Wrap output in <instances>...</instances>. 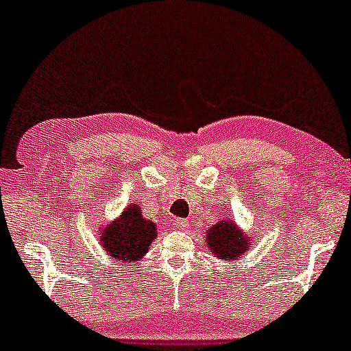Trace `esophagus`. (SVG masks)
<instances>
[{"label": "esophagus", "mask_w": 351, "mask_h": 351, "mask_svg": "<svg viewBox=\"0 0 351 351\" xmlns=\"http://www.w3.org/2000/svg\"><path fill=\"white\" fill-rule=\"evenodd\" d=\"M174 225L177 228H180V230H189L190 227H189V222H186L185 219H176L174 220Z\"/></svg>", "instance_id": "1"}]
</instances>
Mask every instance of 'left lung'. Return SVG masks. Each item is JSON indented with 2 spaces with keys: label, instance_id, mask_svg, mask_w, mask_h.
I'll use <instances>...</instances> for the list:
<instances>
[{
  "label": "left lung",
  "instance_id": "obj_1",
  "mask_svg": "<svg viewBox=\"0 0 351 351\" xmlns=\"http://www.w3.org/2000/svg\"><path fill=\"white\" fill-rule=\"evenodd\" d=\"M206 241L209 244L214 257L222 261H237L241 258L249 249L247 237H243L241 230L234 227L233 222L220 220L217 225L208 230Z\"/></svg>",
  "mask_w": 351,
  "mask_h": 351
}]
</instances>
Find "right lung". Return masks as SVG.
<instances>
[{"instance_id": "obj_1", "label": "right lung", "mask_w": 351, "mask_h": 351, "mask_svg": "<svg viewBox=\"0 0 351 351\" xmlns=\"http://www.w3.org/2000/svg\"><path fill=\"white\" fill-rule=\"evenodd\" d=\"M155 238L156 225L142 217L137 204H131L121 217L102 230L100 244L113 261L124 265L142 258Z\"/></svg>"}]
</instances>
